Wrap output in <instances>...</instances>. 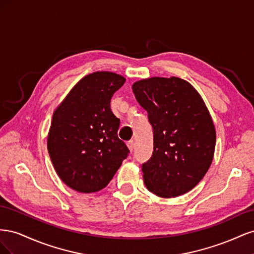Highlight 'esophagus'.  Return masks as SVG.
<instances>
[{"label": "esophagus", "mask_w": 254, "mask_h": 254, "mask_svg": "<svg viewBox=\"0 0 254 254\" xmlns=\"http://www.w3.org/2000/svg\"><path fill=\"white\" fill-rule=\"evenodd\" d=\"M127 147L129 148L130 151H132L133 148H134V142L133 141H129L127 142Z\"/></svg>", "instance_id": "34e87169"}]
</instances>
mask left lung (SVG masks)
Wrapping results in <instances>:
<instances>
[{
	"mask_svg": "<svg viewBox=\"0 0 254 254\" xmlns=\"http://www.w3.org/2000/svg\"><path fill=\"white\" fill-rule=\"evenodd\" d=\"M153 129L151 158L142 165L146 188L162 198L193 190L209 170L216 131L202 97L179 77H150L132 84Z\"/></svg>",
	"mask_w": 254,
	"mask_h": 254,
	"instance_id": "obj_1",
	"label": "left lung"
}]
</instances>
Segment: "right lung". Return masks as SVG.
<instances>
[{
    "mask_svg": "<svg viewBox=\"0 0 254 254\" xmlns=\"http://www.w3.org/2000/svg\"><path fill=\"white\" fill-rule=\"evenodd\" d=\"M125 77L94 72L81 78L53 113L48 150L54 168L79 193L101 190L113 178L129 149L118 136L120 120L110 110Z\"/></svg>",
    "mask_w": 254,
    "mask_h": 254,
    "instance_id": "1",
    "label": "right lung"
}]
</instances>
